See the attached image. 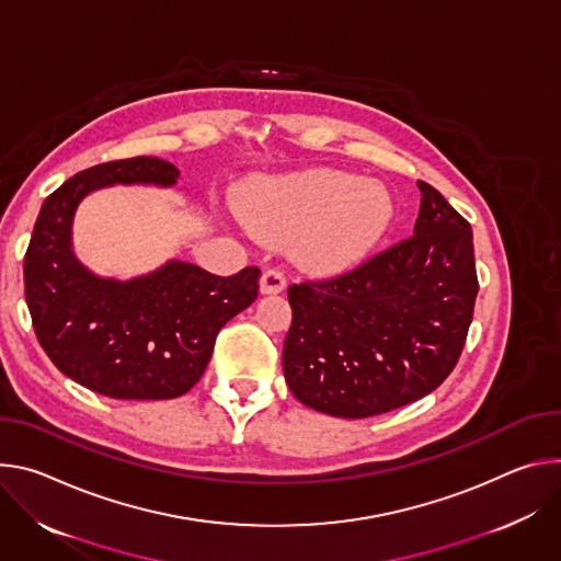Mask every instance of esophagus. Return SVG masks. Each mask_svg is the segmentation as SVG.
<instances>
[{
	"mask_svg": "<svg viewBox=\"0 0 561 561\" xmlns=\"http://www.w3.org/2000/svg\"><path fill=\"white\" fill-rule=\"evenodd\" d=\"M287 287L285 274L280 270H267L261 276V294H278Z\"/></svg>",
	"mask_w": 561,
	"mask_h": 561,
	"instance_id": "esophagus-1",
	"label": "esophagus"
}]
</instances>
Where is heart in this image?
I'll use <instances>...</instances> for the list:
<instances>
[{"instance_id":"1","label":"heart","mask_w":561,"mask_h":561,"mask_svg":"<svg viewBox=\"0 0 561 561\" xmlns=\"http://www.w3.org/2000/svg\"><path fill=\"white\" fill-rule=\"evenodd\" d=\"M247 229L270 242L296 238V259L336 274L358 263L392 225L386 186L341 171H307L256 186L240 207Z\"/></svg>"}]
</instances>
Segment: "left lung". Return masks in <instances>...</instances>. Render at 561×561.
Here are the masks:
<instances>
[{
    "label": "left lung",
    "instance_id": "left-lung-1",
    "mask_svg": "<svg viewBox=\"0 0 561 561\" xmlns=\"http://www.w3.org/2000/svg\"><path fill=\"white\" fill-rule=\"evenodd\" d=\"M414 236L325 280L289 285L283 369L307 408L365 419L437 390L455 369L479 291L470 222L419 180Z\"/></svg>",
    "mask_w": 561,
    "mask_h": 561
}]
</instances>
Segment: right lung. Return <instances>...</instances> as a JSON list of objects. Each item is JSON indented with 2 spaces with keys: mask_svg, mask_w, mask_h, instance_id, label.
Segmentation results:
<instances>
[{
  "mask_svg": "<svg viewBox=\"0 0 561 561\" xmlns=\"http://www.w3.org/2000/svg\"><path fill=\"white\" fill-rule=\"evenodd\" d=\"M180 171L138 156L69 178L42 205L24 256V294L39 345L76 383L122 401L190 392L218 332L259 296V267L216 276L169 261L131 280L102 278L73 254L71 227L84 196L111 184H175Z\"/></svg>",
  "mask_w": 561,
  "mask_h": 561,
  "instance_id": "obj_1",
  "label": "right lung"
}]
</instances>
